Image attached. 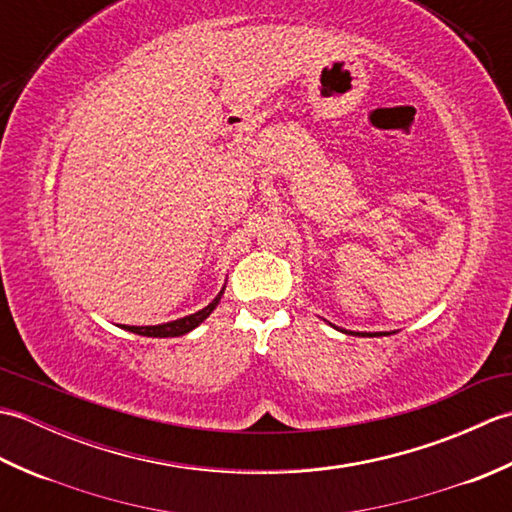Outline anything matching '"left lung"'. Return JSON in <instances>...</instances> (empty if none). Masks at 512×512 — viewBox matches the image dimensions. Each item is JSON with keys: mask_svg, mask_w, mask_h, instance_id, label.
Listing matches in <instances>:
<instances>
[{"mask_svg": "<svg viewBox=\"0 0 512 512\" xmlns=\"http://www.w3.org/2000/svg\"><path fill=\"white\" fill-rule=\"evenodd\" d=\"M347 334H354V332H347ZM356 334H363V332H356ZM387 332H374V334H369V332H365L363 336H385Z\"/></svg>", "mask_w": 512, "mask_h": 512, "instance_id": "left-lung-1", "label": "left lung"}]
</instances>
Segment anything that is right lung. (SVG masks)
I'll use <instances>...</instances> for the list:
<instances>
[{
  "instance_id": "right-lung-1",
  "label": "right lung",
  "mask_w": 512,
  "mask_h": 512,
  "mask_svg": "<svg viewBox=\"0 0 512 512\" xmlns=\"http://www.w3.org/2000/svg\"><path fill=\"white\" fill-rule=\"evenodd\" d=\"M217 303H220V297H215L204 310L195 312V314H189V317H184V319L171 321V323L145 325V328H136V325H121V328H125L127 332L140 334V336H154V339H167V336H182V334L191 332L193 328H198V325L215 310Z\"/></svg>"
}]
</instances>
